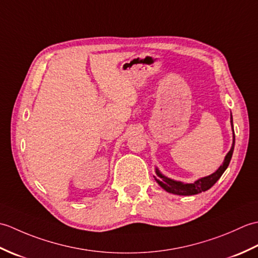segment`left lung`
<instances>
[{
    "mask_svg": "<svg viewBox=\"0 0 258 258\" xmlns=\"http://www.w3.org/2000/svg\"><path fill=\"white\" fill-rule=\"evenodd\" d=\"M231 125H232V131H233V143L231 146V150H229V152L226 154L225 158H224L223 164L217 168V171H215L211 175H208V176L199 178L197 180H195L194 183H183V182H179V180H175V179L166 177L165 175H163L160 172V169L155 167V173L157 176H154V177L157 184L160 185L163 189L168 191V193H172L175 195H182V196L200 194L202 191L210 189L212 186L215 184L218 179H220L223 173L226 171V168L229 165V162H231V158L234 152V146H235V134H234V127H233L232 114H231Z\"/></svg>",
    "mask_w": 258,
    "mask_h": 258,
    "instance_id": "obj_1",
    "label": "left lung"
}]
</instances>
